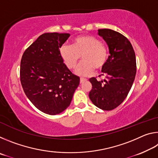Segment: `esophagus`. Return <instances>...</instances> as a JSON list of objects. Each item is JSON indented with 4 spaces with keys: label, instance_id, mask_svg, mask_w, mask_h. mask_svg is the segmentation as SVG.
<instances>
[{
    "label": "esophagus",
    "instance_id": "34e87169",
    "mask_svg": "<svg viewBox=\"0 0 158 158\" xmlns=\"http://www.w3.org/2000/svg\"><path fill=\"white\" fill-rule=\"evenodd\" d=\"M87 79H84V78H81L80 79V84H82V83H84L85 81H86Z\"/></svg>",
    "mask_w": 158,
    "mask_h": 158
}]
</instances>
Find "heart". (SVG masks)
<instances>
[{"label":"heart","instance_id":"b5f03b06","mask_svg":"<svg viewBox=\"0 0 158 158\" xmlns=\"http://www.w3.org/2000/svg\"><path fill=\"white\" fill-rule=\"evenodd\" d=\"M63 63L69 69L75 68L80 58L82 62L77 66L75 73L80 77H89L103 69L109 58L107 48L98 38L90 35H81L74 38L73 45L63 44L60 48Z\"/></svg>","mask_w":158,"mask_h":158}]
</instances>
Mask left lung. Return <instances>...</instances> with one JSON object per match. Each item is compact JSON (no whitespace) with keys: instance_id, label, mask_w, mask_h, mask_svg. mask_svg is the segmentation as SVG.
I'll list each match as a JSON object with an SVG mask.
<instances>
[{"instance_id":"8db88e82","label":"left lung","mask_w":158,"mask_h":158,"mask_svg":"<svg viewBox=\"0 0 158 158\" xmlns=\"http://www.w3.org/2000/svg\"><path fill=\"white\" fill-rule=\"evenodd\" d=\"M98 35L107 44L110 55L102 69L105 79H89L92 84L89 98L98 108L110 111L121 105L132 88L137 71L136 56L130 42L118 32L99 29Z\"/></svg>"}]
</instances>
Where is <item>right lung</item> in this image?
Wrapping results in <instances>:
<instances>
[{
    "instance_id": "obj_1",
    "label": "right lung",
    "mask_w": 158,
    "mask_h": 158,
    "mask_svg": "<svg viewBox=\"0 0 158 158\" xmlns=\"http://www.w3.org/2000/svg\"><path fill=\"white\" fill-rule=\"evenodd\" d=\"M69 33H46L38 37L23 53L20 80L26 95L33 105L49 115L68 107L80 79L67 68L60 48Z\"/></svg>"
}]
</instances>
